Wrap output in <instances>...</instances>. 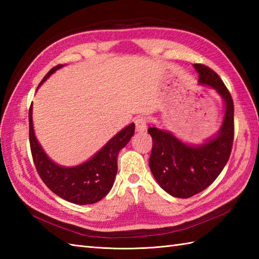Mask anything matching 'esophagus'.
<instances>
[{"instance_id": "esophagus-1", "label": "esophagus", "mask_w": 259, "mask_h": 259, "mask_svg": "<svg viewBox=\"0 0 259 259\" xmlns=\"http://www.w3.org/2000/svg\"><path fill=\"white\" fill-rule=\"evenodd\" d=\"M135 123H136V130L138 131V133H144V131L147 129V120L145 117L137 118Z\"/></svg>"}]
</instances>
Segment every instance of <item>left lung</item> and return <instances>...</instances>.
I'll return each instance as SVG.
<instances>
[{"instance_id": "8db88e82", "label": "left lung", "mask_w": 259, "mask_h": 259, "mask_svg": "<svg viewBox=\"0 0 259 259\" xmlns=\"http://www.w3.org/2000/svg\"><path fill=\"white\" fill-rule=\"evenodd\" d=\"M199 84L222 97L225 112L217 134L202 144L191 145L167 130L150 126L152 150L149 167L161 188L176 198H189L210 186L229 159L234 140V103L219 75L206 65L194 64Z\"/></svg>"}]
</instances>
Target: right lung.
<instances>
[{
	"label": "right lung",
	"instance_id": "right-lung-1",
	"mask_svg": "<svg viewBox=\"0 0 259 259\" xmlns=\"http://www.w3.org/2000/svg\"><path fill=\"white\" fill-rule=\"evenodd\" d=\"M62 67L63 64H59L52 68L40 85ZM32 110L31 104L29 110L31 152L37 174L48 188L62 199L76 205H91L106 197L112 188L118 171V153L134 136L135 123L124 126L87 161L78 166L65 167L54 162L37 141L33 128Z\"/></svg>",
	"mask_w": 259,
	"mask_h": 259
}]
</instances>
